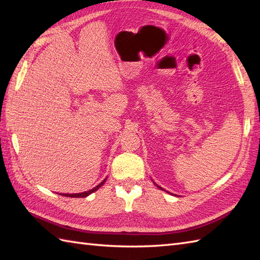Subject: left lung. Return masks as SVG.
Listing matches in <instances>:
<instances>
[{
  "label": "left lung",
  "mask_w": 260,
  "mask_h": 260,
  "mask_svg": "<svg viewBox=\"0 0 260 260\" xmlns=\"http://www.w3.org/2000/svg\"><path fill=\"white\" fill-rule=\"evenodd\" d=\"M153 181V180H152ZM153 182H154V181H153ZM154 184L157 186V187H158V188H160V190H162V191H166V190H164V188L161 187V186H159V185H157L155 182H154ZM167 193H169V194H171V195H175V196H177V194H174V193H170V192H168V191H166Z\"/></svg>",
  "instance_id": "8db88e82"
}]
</instances>
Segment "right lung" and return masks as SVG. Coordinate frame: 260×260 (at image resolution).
I'll return each instance as SVG.
<instances>
[{
    "instance_id": "add662e5",
    "label": "right lung",
    "mask_w": 260,
    "mask_h": 260,
    "mask_svg": "<svg viewBox=\"0 0 260 260\" xmlns=\"http://www.w3.org/2000/svg\"><path fill=\"white\" fill-rule=\"evenodd\" d=\"M107 179V178H106ZM106 179L105 180H103L102 181V182L98 185V186H95L94 188H92V190H90V191H86V192H82V193H76V194H67V193H65V194H61V193H59L60 195H62V196H69V198H86V196L88 195H90L91 193H93V192H95V191H98L99 188L103 185L104 183H105V181H106Z\"/></svg>"
}]
</instances>
